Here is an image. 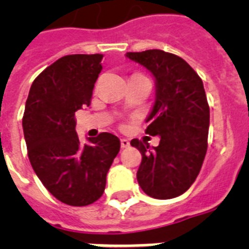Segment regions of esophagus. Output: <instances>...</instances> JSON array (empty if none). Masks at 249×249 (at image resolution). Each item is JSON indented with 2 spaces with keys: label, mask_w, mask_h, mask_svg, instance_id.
<instances>
[{
  "label": "esophagus",
  "mask_w": 249,
  "mask_h": 249,
  "mask_svg": "<svg viewBox=\"0 0 249 249\" xmlns=\"http://www.w3.org/2000/svg\"><path fill=\"white\" fill-rule=\"evenodd\" d=\"M120 143H121V147L126 148V147H129V144H130V142H129L128 140H125V138H121Z\"/></svg>",
  "instance_id": "esophagus-1"
}]
</instances>
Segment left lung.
Returning <instances> with one entry per match:
<instances>
[{
	"mask_svg": "<svg viewBox=\"0 0 249 249\" xmlns=\"http://www.w3.org/2000/svg\"><path fill=\"white\" fill-rule=\"evenodd\" d=\"M155 79V102L146 133L160 143L132 140L142 161L137 181L148 196L172 199L190 189L204 161L209 129V106L203 81L189 63L163 50L126 53Z\"/></svg>",
	"mask_w": 249,
	"mask_h": 249,
	"instance_id": "obj_1",
	"label": "left lung"
}]
</instances>
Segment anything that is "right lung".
Instances as JSON below:
<instances>
[{
  "mask_svg": "<svg viewBox=\"0 0 249 249\" xmlns=\"http://www.w3.org/2000/svg\"><path fill=\"white\" fill-rule=\"evenodd\" d=\"M102 59V54L60 58L37 76L25 102L23 132L31 165L53 196L73 207L102 196L120 151V140L111 133L84 144L75 130V112L90 105Z\"/></svg>",
  "mask_w": 249,
  "mask_h": 249,
  "instance_id": "1",
  "label": "right lung"
}]
</instances>
